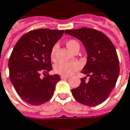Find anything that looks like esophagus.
I'll list each match as a JSON object with an SVG mask.
<instances>
[{
  "label": "esophagus",
  "mask_w": 130,
  "mask_h": 130,
  "mask_svg": "<svg viewBox=\"0 0 130 130\" xmlns=\"http://www.w3.org/2000/svg\"><path fill=\"white\" fill-rule=\"evenodd\" d=\"M68 76H63V75H61L60 76V78H61L62 80H63V79H66V78H68Z\"/></svg>",
  "instance_id": "esophagus-1"
}]
</instances>
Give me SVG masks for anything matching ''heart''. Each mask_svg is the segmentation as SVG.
<instances>
[{
	"label": "heart",
	"instance_id": "heart-1",
	"mask_svg": "<svg viewBox=\"0 0 130 130\" xmlns=\"http://www.w3.org/2000/svg\"><path fill=\"white\" fill-rule=\"evenodd\" d=\"M66 45L69 49L73 53L76 49L80 48V44L75 40H68L66 43ZM57 48H58V45H54L52 50H51L50 57H51L52 60H54L55 58V53H56ZM80 67H81L80 64L77 62H58L54 65V71L60 75L70 76L72 73L78 70L80 68Z\"/></svg>",
	"mask_w": 130,
	"mask_h": 130
}]
</instances>
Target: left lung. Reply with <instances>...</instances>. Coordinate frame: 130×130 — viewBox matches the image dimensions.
<instances>
[{
    "label": "left lung",
    "instance_id": "1",
    "mask_svg": "<svg viewBox=\"0 0 130 130\" xmlns=\"http://www.w3.org/2000/svg\"><path fill=\"white\" fill-rule=\"evenodd\" d=\"M65 33L80 40L87 54L82 72L90 78L88 82H85V77L82 78L79 87L71 90L72 95L85 105H98L109 97L120 74L116 49L107 35L95 29L66 30Z\"/></svg>",
    "mask_w": 130,
    "mask_h": 130
}]
</instances>
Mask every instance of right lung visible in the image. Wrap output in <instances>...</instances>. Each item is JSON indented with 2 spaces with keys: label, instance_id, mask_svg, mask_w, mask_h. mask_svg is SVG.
I'll return each mask as SVG.
<instances>
[{
  "label": "right lung",
  "instance_id": "1",
  "mask_svg": "<svg viewBox=\"0 0 130 130\" xmlns=\"http://www.w3.org/2000/svg\"><path fill=\"white\" fill-rule=\"evenodd\" d=\"M65 30L38 29L25 33L17 42L10 55V80L18 95L31 105L49 101L55 85L60 80L58 74H47L53 69L50 53ZM44 75L41 78L40 75Z\"/></svg>",
  "mask_w": 130,
  "mask_h": 130
}]
</instances>
